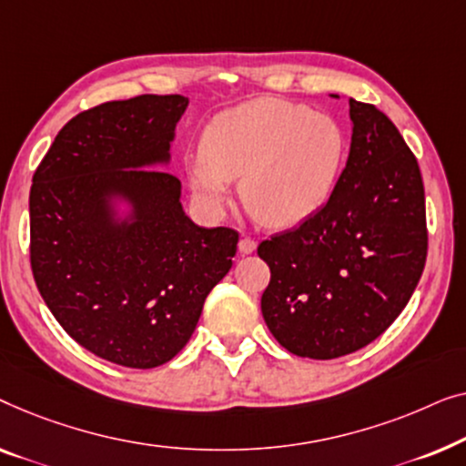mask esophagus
<instances>
[{
  "instance_id": "obj_1",
  "label": "esophagus",
  "mask_w": 466,
  "mask_h": 466,
  "mask_svg": "<svg viewBox=\"0 0 466 466\" xmlns=\"http://www.w3.org/2000/svg\"><path fill=\"white\" fill-rule=\"evenodd\" d=\"M255 247H258V242H255L253 238H240V242H238V251L242 253V255H248V253H253L255 251Z\"/></svg>"
}]
</instances>
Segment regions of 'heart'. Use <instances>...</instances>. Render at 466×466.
Wrapping results in <instances>:
<instances>
[{
	"label": "heart",
	"instance_id": "b5f03b06",
	"mask_svg": "<svg viewBox=\"0 0 466 466\" xmlns=\"http://www.w3.org/2000/svg\"><path fill=\"white\" fill-rule=\"evenodd\" d=\"M344 156V130L331 116L261 96L213 117L186 173L208 207H219L240 177L247 211L264 226L291 228L329 200Z\"/></svg>",
	"mask_w": 466,
	"mask_h": 466
}]
</instances>
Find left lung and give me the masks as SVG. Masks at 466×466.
Segmentation results:
<instances>
[{"instance_id":"1","label":"left lung","mask_w":466,"mask_h":466,"mask_svg":"<svg viewBox=\"0 0 466 466\" xmlns=\"http://www.w3.org/2000/svg\"><path fill=\"white\" fill-rule=\"evenodd\" d=\"M349 103L350 154L327 205L258 247L270 266L261 296L268 329L308 359L350 355L382 336L408 306L427 261L416 156L378 107Z\"/></svg>"}]
</instances>
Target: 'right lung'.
Returning <instances> with one entry per match:
<instances>
[{
  "label": "right lung",
  "instance_id": "obj_1",
  "mask_svg": "<svg viewBox=\"0 0 466 466\" xmlns=\"http://www.w3.org/2000/svg\"><path fill=\"white\" fill-rule=\"evenodd\" d=\"M181 95H141L82 111L39 162L29 194L31 270L77 344L152 370L173 359L230 272L238 232L200 228L168 165ZM127 201V218L115 202Z\"/></svg>",
  "mask_w": 466,
  "mask_h": 466
}]
</instances>
